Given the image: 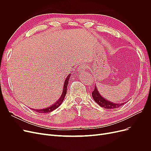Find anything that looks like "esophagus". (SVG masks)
Listing matches in <instances>:
<instances>
[{
	"mask_svg": "<svg viewBox=\"0 0 151 151\" xmlns=\"http://www.w3.org/2000/svg\"><path fill=\"white\" fill-rule=\"evenodd\" d=\"M88 66L87 65H84L83 66H81L80 68H79L78 72H79V73H83L86 70H88Z\"/></svg>",
	"mask_w": 151,
	"mask_h": 151,
	"instance_id": "1",
	"label": "esophagus"
}]
</instances>
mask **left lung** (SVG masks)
Segmentation results:
<instances>
[{"label":"left lung","instance_id":"1","mask_svg":"<svg viewBox=\"0 0 151 151\" xmlns=\"http://www.w3.org/2000/svg\"><path fill=\"white\" fill-rule=\"evenodd\" d=\"M92 96L96 103H98L100 106L103 107L106 109H113V108H119L120 106H122V105H123L125 103H115L111 102L110 101H108V100L104 98L99 93V91H98V89L96 88V85H95L93 92L92 93Z\"/></svg>","mask_w":151,"mask_h":151}]
</instances>
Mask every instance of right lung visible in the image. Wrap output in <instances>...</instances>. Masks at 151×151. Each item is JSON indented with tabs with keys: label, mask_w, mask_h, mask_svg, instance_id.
I'll return each mask as SVG.
<instances>
[{
	"label": "right lung",
	"mask_w": 151,
	"mask_h": 151,
	"mask_svg": "<svg viewBox=\"0 0 151 151\" xmlns=\"http://www.w3.org/2000/svg\"><path fill=\"white\" fill-rule=\"evenodd\" d=\"M70 77V74L68 75L67 77V78L65 79V82H64V84H63V91H62V95H61V96L60 97V98L58 99V100L56 103H55L53 104L52 105V106H50L49 107H47L46 108H43V109H33V110L36 111V112L41 113H45L51 112V111L55 110V109H57V108H58L59 106H60V105L63 102V99H64L65 96V95H66L67 85L68 84V81H69Z\"/></svg>",
	"instance_id": "obj_1"
}]
</instances>
